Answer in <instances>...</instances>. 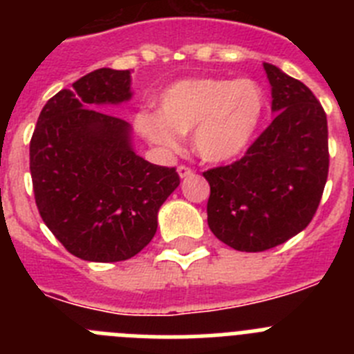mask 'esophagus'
Returning a JSON list of instances; mask_svg holds the SVG:
<instances>
[{
    "label": "esophagus",
    "mask_w": 354,
    "mask_h": 354,
    "mask_svg": "<svg viewBox=\"0 0 354 354\" xmlns=\"http://www.w3.org/2000/svg\"><path fill=\"white\" fill-rule=\"evenodd\" d=\"M177 171H179L180 179H187V177H192V175L195 174V171H193L189 167H179L177 168Z\"/></svg>",
    "instance_id": "obj_1"
}]
</instances>
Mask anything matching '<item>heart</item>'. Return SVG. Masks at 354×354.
<instances>
[{
	"mask_svg": "<svg viewBox=\"0 0 354 354\" xmlns=\"http://www.w3.org/2000/svg\"><path fill=\"white\" fill-rule=\"evenodd\" d=\"M264 115V93L252 80L189 77L161 93L158 111H140L134 126L165 150L180 147L193 133L196 154L209 162L239 158L250 147Z\"/></svg>",
	"mask_w": 354,
	"mask_h": 354,
	"instance_id": "b5f03b06",
	"label": "heart"
}]
</instances>
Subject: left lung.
<instances>
[{"label": "left lung", "mask_w": 354, "mask_h": 354, "mask_svg": "<svg viewBox=\"0 0 354 354\" xmlns=\"http://www.w3.org/2000/svg\"><path fill=\"white\" fill-rule=\"evenodd\" d=\"M274 118L239 161L204 171L207 223L239 252L282 245L310 223L328 179V122L301 81L264 64Z\"/></svg>", "instance_id": "1"}]
</instances>
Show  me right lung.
Wrapping results in <instances>:
<instances>
[{"mask_svg": "<svg viewBox=\"0 0 354 354\" xmlns=\"http://www.w3.org/2000/svg\"><path fill=\"white\" fill-rule=\"evenodd\" d=\"M131 97L129 71L97 68L46 102L31 136L37 207L83 261L118 262L142 252L158 230L159 207L180 183L175 168L134 152L126 120L95 109Z\"/></svg>", "mask_w": 354, "mask_h": 354, "instance_id": "add662e5", "label": "right lung"}]
</instances>
